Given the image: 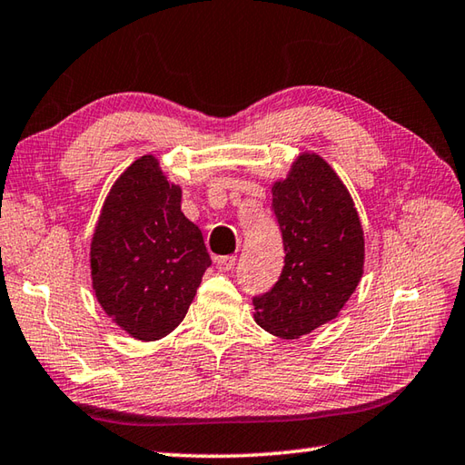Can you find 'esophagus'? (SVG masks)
I'll use <instances>...</instances> for the list:
<instances>
[{
	"label": "esophagus",
	"mask_w": 465,
	"mask_h": 465,
	"mask_svg": "<svg viewBox=\"0 0 465 465\" xmlns=\"http://www.w3.org/2000/svg\"><path fill=\"white\" fill-rule=\"evenodd\" d=\"M238 258L235 255H222V258H215V265L220 272H232Z\"/></svg>",
	"instance_id": "34e87169"
}]
</instances>
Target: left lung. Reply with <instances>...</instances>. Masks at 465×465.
I'll list each match as a JSON object with an SVG mask.
<instances>
[{"instance_id": "8db88e82", "label": "left lung", "mask_w": 465, "mask_h": 465, "mask_svg": "<svg viewBox=\"0 0 465 465\" xmlns=\"http://www.w3.org/2000/svg\"><path fill=\"white\" fill-rule=\"evenodd\" d=\"M272 210L285 260L273 288L253 298V318L295 340L331 322L358 288L363 230L348 187L315 153H300L288 177L272 185Z\"/></svg>"}]
</instances>
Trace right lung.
Instances as JSON below:
<instances>
[{
	"label": "right lung",
	"instance_id": "add662e5",
	"mask_svg": "<svg viewBox=\"0 0 465 465\" xmlns=\"http://www.w3.org/2000/svg\"><path fill=\"white\" fill-rule=\"evenodd\" d=\"M92 285L107 318L135 340L155 341L185 318L212 260L182 212V187L142 155L117 177L95 223Z\"/></svg>",
	"mask_w": 465,
	"mask_h": 465
}]
</instances>
